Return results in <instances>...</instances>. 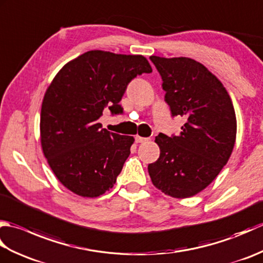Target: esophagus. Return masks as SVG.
Segmentation results:
<instances>
[{
  "mask_svg": "<svg viewBox=\"0 0 263 263\" xmlns=\"http://www.w3.org/2000/svg\"><path fill=\"white\" fill-rule=\"evenodd\" d=\"M136 142L137 143H141V142H146V141H148L149 139L148 138H143V137H140V136H136Z\"/></svg>",
  "mask_w": 263,
  "mask_h": 263,
  "instance_id": "1",
  "label": "esophagus"
}]
</instances>
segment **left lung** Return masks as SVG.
Segmentation results:
<instances>
[{"label":"left lung","mask_w":263,"mask_h":263,"mask_svg":"<svg viewBox=\"0 0 263 263\" xmlns=\"http://www.w3.org/2000/svg\"><path fill=\"white\" fill-rule=\"evenodd\" d=\"M163 80L172 116L186 117L178 136L163 133L155 142L159 158L148 165L154 185L173 198L193 197L219 174L236 139V116L222 83L189 58L150 57Z\"/></svg>","instance_id":"obj_1"}]
</instances>
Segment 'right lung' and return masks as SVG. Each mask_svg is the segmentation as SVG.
I'll use <instances>...</instances> for the list:
<instances>
[{
	"label": "right lung",
	"mask_w": 263,
	"mask_h": 263,
	"mask_svg": "<svg viewBox=\"0 0 263 263\" xmlns=\"http://www.w3.org/2000/svg\"><path fill=\"white\" fill-rule=\"evenodd\" d=\"M153 72L142 55L89 51L66 63L44 96L43 153L55 176L73 193L96 198L113 187L135 139L103 128V110L119 104L132 79Z\"/></svg>",
	"instance_id": "add662e5"
}]
</instances>
